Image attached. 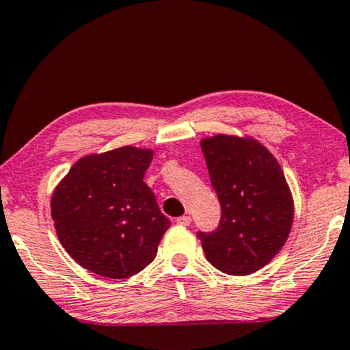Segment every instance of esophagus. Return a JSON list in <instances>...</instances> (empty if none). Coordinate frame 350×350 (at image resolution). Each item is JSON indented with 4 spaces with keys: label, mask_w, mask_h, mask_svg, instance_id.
Segmentation results:
<instances>
[{
    "label": "esophagus",
    "mask_w": 350,
    "mask_h": 350,
    "mask_svg": "<svg viewBox=\"0 0 350 350\" xmlns=\"http://www.w3.org/2000/svg\"><path fill=\"white\" fill-rule=\"evenodd\" d=\"M176 223L180 224V226H190V223H192V218H190L189 215H184V216H180V218L176 219Z\"/></svg>",
    "instance_id": "esophagus-1"
}]
</instances>
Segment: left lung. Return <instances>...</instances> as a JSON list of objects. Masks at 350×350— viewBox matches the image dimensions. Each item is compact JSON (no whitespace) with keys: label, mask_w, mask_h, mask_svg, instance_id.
<instances>
[{"label":"left lung","mask_w":350,"mask_h":350,"mask_svg":"<svg viewBox=\"0 0 350 350\" xmlns=\"http://www.w3.org/2000/svg\"><path fill=\"white\" fill-rule=\"evenodd\" d=\"M221 203L219 226L198 232L216 269L247 276L268 265L286 244L294 200L280 163L252 137L216 134L200 140Z\"/></svg>","instance_id":"1"}]
</instances>
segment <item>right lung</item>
<instances>
[{"label": "right lung", "mask_w": 350, "mask_h": 350, "mask_svg": "<svg viewBox=\"0 0 350 350\" xmlns=\"http://www.w3.org/2000/svg\"><path fill=\"white\" fill-rule=\"evenodd\" d=\"M153 150L126 147L74 163L51 197L61 245L88 271L131 278L154 260L170 219L144 183Z\"/></svg>", "instance_id": "right-lung-1"}]
</instances>
